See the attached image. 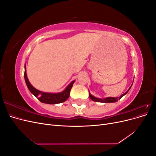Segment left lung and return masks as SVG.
Here are the masks:
<instances>
[{"mask_svg":"<svg viewBox=\"0 0 156 156\" xmlns=\"http://www.w3.org/2000/svg\"><path fill=\"white\" fill-rule=\"evenodd\" d=\"M131 84V86H132ZM131 86L129 87V88L128 89V90H127L126 92H125L124 94H122V95L120 96V97H118V98H112V97H107V98H103V99H101V98H96L95 96H92V94L90 93L89 92V97L91 99V100L94 101H96V102H100V103H115V102H116L118 101V100H119L120 99H121L122 97H123L124 96H125L126 94L128 92V91L130 90Z\"/></svg>","mask_w":156,"mask_h":156,"instance_id":"left-lung-1","label":"left lung"}]
</instances>
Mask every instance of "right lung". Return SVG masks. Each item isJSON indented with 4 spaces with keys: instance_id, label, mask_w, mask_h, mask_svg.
<instances>
[{
    "instance_id": "add662e5",
    "label": "right lung",
    "mask_w": 156,
    "mask_h": 156,
    "mask_svg": "<svg viewBox=\"0 0 156 156\" xmlns=\"http://www.w3.org/2000/svg\"><path fill=\"white\" fill-rule=\"evenodd\" d=\"M24 77L27 86L29 88L30 92L36 98L44 103H48V104H56V103H60L66 101L69 97L70 90L72 88L73 84L75 82V80L69 83V85L63 91L58 93H51V92H44L35 88L33 87L27 77L26 65H25V73Z\"/></svg>"
}]
</instances>
